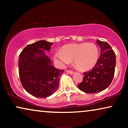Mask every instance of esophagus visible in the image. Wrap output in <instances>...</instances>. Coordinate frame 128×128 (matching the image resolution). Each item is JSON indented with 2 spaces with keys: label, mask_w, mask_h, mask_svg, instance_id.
Instances as JSON below:
<instances>
[{
  "label": "esophagus",
  "mask_w": 128,
  "mask_h": 128,
  "mask_svg": "<svg viewBox=\"0 0 128 128\" xmlns=\"http://www.w3.org/2000/svg\"><path fill=\"white\" fill-rule=\"evenodd\" d=\"M66 72H67L68 73H69V74H73V73H74V72H73V71H71V70H67Z\"/></svg>",
  "instance_id": "esophagus-1"
}]
</instances>
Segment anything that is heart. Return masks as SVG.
<instances>
[{"instance_id":"1","label":"heart","mask_w":128,"mask_h":128,"mask_svg":"<svg viewBox=\"0 0 128 128\" xmlns=\"http://www.w3.org/2000/svg\"><path fill=\"white\" fill-rule=\"evenodd\" d=\"M98 59V50L92 43L67 45L54 56V60L59 66L64 67L74 60V66L81 71L92 69L97 64Z\"/></svg>"}]
</instances>
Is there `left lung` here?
<instances>
[{
  "label": "left lung",
  "mask_w": 128,
  "mask_h": 128,
  "mask_svg": "<svg viewBox=\"0 0 128 128\" xmlns=\"http://www.w3.org/2000/svg\"><path fill=\"white\" fill-rule=\"evenodd\" d=\"M101 48V54L93 69L83 73V79L78 84L82 92L96 93L105 90L110 85L114 78L116 65V56L107 42L97 40Z\"/></svg>",
  "instance_id": "8db88e82"
}]
</instances>
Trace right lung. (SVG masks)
<instances>
[{
	"label": "right lung",
	"mask_w": 128,
	"mask_h": 128,
	"mask_svg": "<svg viewBox=\"0 0 128 128\" xmlns=\"http://www.w3.org/2000/svg\"><path fill=\"white\" fill-rule=\"evenodd\" d=\"M53 45L44 40L26 46L18 58L20 79L24 88L34 97L45 98L54 94L64 70L56 69L46 54Z\"/></svg>",
	"instance_id": "1"
}]
</instances>
